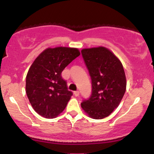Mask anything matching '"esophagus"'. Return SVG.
I'll return each instance as SVG.
<instances>
[{
  "instance_id": "obj_1",
  "label": "esophagus",
  "mask_w": 154,
  "mask_h": 154,
  "mask_svg": "<svg viewBox=\"0 0 154 154\" xmlns=\"http://www.w3.org/2000/svg\"><path fill=\"white\" fill-rule=\"evenodd\" d=\"M74 94H75V96H79V91H75L74 92Z\"/></svg>"
}]
</instances>
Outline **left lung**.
I'll return each mask as SVG.
<instances>
[{"instance_id":"obj_1","label":"left lung","mask_w":154,"mask_h":154,"mask_svg":"<svg viewBox=\"0 0 154 154\" xmlns=\"http://www.w3.org/2000/svg\"><path fill=\"white\" fill-rule=\"evenodd\" d=\"M81 52L92 80L91 98L83 101L81 107L92 119H103L119 106L126 91L122 63L103 46L83 48Z\"/></svg>"}]
</instances>
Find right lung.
<instances>
[{
  "label": "right lung",
  "instance_id": "1",
  "mask_svg": "<svg viewBox=\"0 0 154 154\" xmlns=\"http://www.w3.org/2000/svg\"><path fill=\"white\" fill-rule=\"evenodd\" d=\"M79 55L76 48H48L32 63L26 77V93L40 116L53 119L65 109L72 93L67 90L61 72Z\"/></svg>",
  "mask_w": 154,
  "mask_h": 154
}]
</instances>
